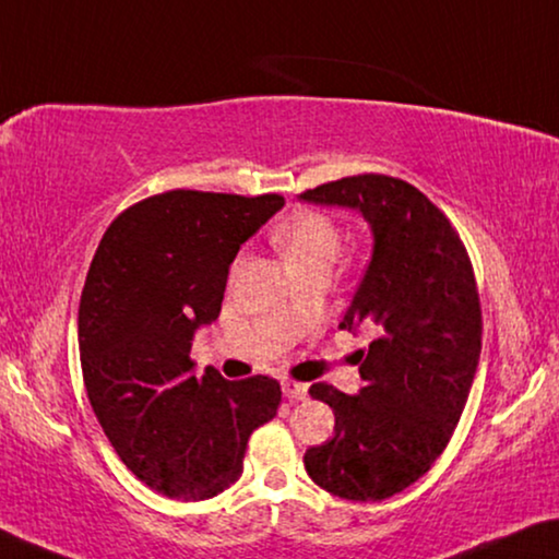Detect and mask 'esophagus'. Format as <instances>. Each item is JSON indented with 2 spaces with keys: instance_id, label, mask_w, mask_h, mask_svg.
<instances>
[{
  "instance_id": "1",
  "label": "esophagus",
  "mask_w": 559,
  "mask_h": 559,
  "mask_svg": "<svg viewBox=\"0 0 559 559\" xmlns=\"http://www.w3.org/2000/svg\"><path fill=\"white\" fill-rule=\"evenodd\" d=\"M282 392H285L287 400H305L307 397V384L285 382V384H282Z\"/></svg>"
}]
</instances>
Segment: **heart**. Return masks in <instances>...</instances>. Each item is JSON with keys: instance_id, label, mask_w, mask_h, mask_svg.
<instances>
[{"instance_id": "1", "label": "heart", "mask_w": 559, "mask_h": 559, "mask_svg": "<svg viewBox=\"0 0 559 559\" xmlns=\"http://www.w3.org/2000/svg\"><path fill=\"white\" fill-rule=\"evenodd\" d=\"M274 245L285 254L289 267L314 262L332 264L342 250V235L330 217L312 210H302L289 214L274 229Z\"/></svg>"}]
</instances>
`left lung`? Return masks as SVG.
Wrapping results in <instances>:
<instances>
[{
  "label": "left lung",
  "instance_id": "1",
  "mask_svg": "<svg viewBox=\"0 0 559 559\" xmlns=\"http://www.w3.org/2000/svg\"><path fill=\"white\" fill-rule=\"evenodd\" d=\"M355 210L372 257L340 328L374 332L357 352L362 388H309L334 412L332 440L305 452L328 492L377 502L417 483L448 448L483 349V312L465 245L450 219L402 179L357 175L299 194Z\"/></svg>",
  "mask_w": 559,
  "mask_h": 559
}]
</instances>
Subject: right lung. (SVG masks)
I'll return each mask as SVG.
<instances>
[{"label":"right lung","mask_w":559,"mask_h":559,"mask_svg":"<svg viewBox=\"0 0 559 559\" xmlns=\"http://www.w3.org/2000/svg\"><path fill=\"white\" fill-rule=\"evenodd\" d=\"M282 204L280 194H154L119 214L94 252L80 299L84 388L119 460L171 500L235 485L250 435L277 415V380L197 377L190 349L219 317L239 247Z\"/></svg>","instance_id":"obj_1"}]
</instances>
